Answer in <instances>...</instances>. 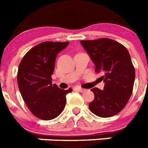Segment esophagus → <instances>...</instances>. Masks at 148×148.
<instances>
[{
    "instance_id": "obj_1",
    "label": "esophagus",
    "mask_w": 148,
    "mask_h": 148,
    "mask_svg": "<svg viewBox=\"0 0 148 148\" xmlns=\"http://www.w3.org/2000/svg\"><path fill=\"white\" fill-rule=\"evenodd\" d=\"M76 89H77L79 92H86V91L85 88H80V87H76Z\"/></svg>"
}]
</instances>
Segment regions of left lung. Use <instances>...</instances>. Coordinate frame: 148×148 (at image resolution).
Listing matches in <instances>:
<instances>
[{
    "instance_id": "left-lung-1",
    "label": "left lung",
    "mask_w": 148,
    "mask_h": 148,
    "mask_svg": "<svg viewBox=\"0 0 148 148\" xmlns=\"http://www.w3.org/2000/svg\"><path fill=\"white\" fill-rule=\"evenodd\" d=\"M95 63V71L101 73L103 90L93 88L95 98L88 108L93 114L109 118L119 114L132 94L135 70L129 53L122 44L108 38L81 40Z\"/></svg>"
}]
</instances>
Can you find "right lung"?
I'll list each match as a JSON object with an SVG mask.
<instances>
[{
  "mask_svg": "<svg viewBox=\"0 0 148 148\" xmlns=\"http://www.w3.org/2000/svg\"><path fill=\"white\" fill-rule=\"evenodd\" d=\"M69 43L41 42L29 49L19 65L17 84L22 98L32 114L42 120L59 116L66 103V95L73 91L52 84L56 56Z\"/></svg>",
  "mask_w": 148,
  "mask_h": 148,
  "instance_id": "add662e5",
  "label": "right lung"
}]
</instances>
